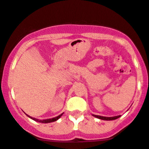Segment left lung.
<instances>
[{
    "instance_id": "8db88e82",
    "label": "left lung",
    "mask_w": 149,
    "mask_h": 149,
    "mask_svg": "<svg viewBox=\"0 0 149 149\" xmlns=\"http://www.w3.org/2000/svg\"><path fill=\"white\" fill-rule=\"evenodd\" d=\"M94 117L97 118H99L101 120H115V119L120 118V115H118V116L115 117H104V116H100V115H93Z\"/></svg>"
}]
</instances>
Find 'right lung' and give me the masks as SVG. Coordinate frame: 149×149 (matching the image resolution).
Wrapping results in <instances>:
<instances>
[{
  "label": "right lung",
  "instance_id": "right-lung-1",
  "mask_svg": "<svg viewBox=\"0 0 149 149\" xmlns=\"http://www.w3.org/2000/svg\"><path fill=\"white\" fill-rule=\"evenodd\" d=\"M63 115V113L61 114V115H59V116L57 117H55V118H50V119H45V120H38V119L37 118H32V117H30L29 116V115H27V116H29L30 118H31L32 120H35V121H37V122H40V123H51V122H54V121H56V120H57L58 119L60 118L62 115Z\"/></svg>",
  "mask_w": 149,
  "mask_h": 149
}]
</instances>
